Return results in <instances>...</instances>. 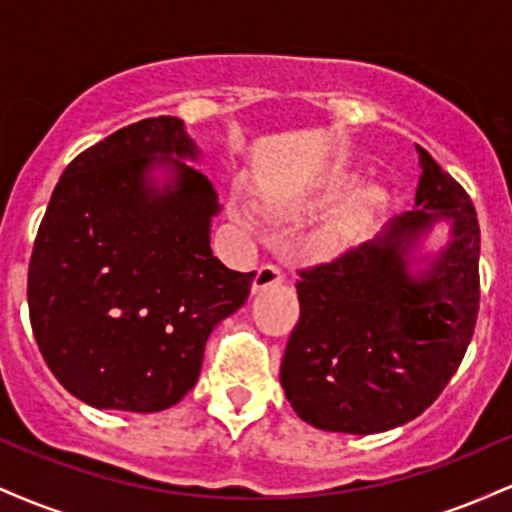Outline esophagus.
I'll use <instances>...</instances> for the list:
<instances>
[{
	"mask_svg": "<svg viewBox=\"0 0 512 512\" xmlns=\"http://www.w3.org/2000/svg\"><path fill=\"white\" fill-rule=\"evenodd\" d=\"M284 281V272H281V267H276V264H262L260 269H257V276L255 281H252V291H262V289H269V286H276Z\"/></svg>",
	"mask_w": 512,
	"mask_h": 512,
	"instance_id": "1",
	"label": "esophagus"
}]
</instances>
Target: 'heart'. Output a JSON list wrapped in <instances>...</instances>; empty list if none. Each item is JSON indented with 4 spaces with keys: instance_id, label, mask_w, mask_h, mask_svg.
Returning <instances> with one entry per match:
<instances>
[{
    "instance_id": "obj_1",
    "label": "heart",
    "mask_w": 512,
    "mask_h": 512,
    "mask_svg": "<svg viewBox=\"0 0 512 512\" xmlns=\"http://www.w3.org/2000/svg\"><path fill=\"white\" fill-rule=\"evenodd\" d=\"M344 190L342 180H327L315 195L296 204H286V207L276 209L279 216H289V219H296V216L308 214L322 204L332 202L339 192ZM385 202V190L375 182H363V185L354 187V190L346 195L342 202L334 207V211L327 216L325 223L317 228V233L310 238V250L320 257H330L334 252H339L349 243L351 238H356L363 228L373 221V216L378 214L380 207ZM240 214V211H238ZM245 219V214H240Z\"/></svg>"
}]
</instances>
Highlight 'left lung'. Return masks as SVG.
Wrapping results in <instances>:
<instances>
[{
    "label": "left lung",
    "instance_id": "1",
    "mask_svg": "<svg viewBox=\"0 0 512 512\" xmlns=\"http://www.w3.org/2000/svg\"><path fill=\"white\" fill-rule=\"evenodd\" d=\"M416 154L414 209L337 260L298 272L301 317L281 361V387L305 424L322 431L370 436L416 419L472 342L477 211L426 149L416 146ZM438 220L451 223V243L411 270L415 245Z\"/></svg>",
    "mask_w": 512,
    "mask_h": 512
}]
</instances>
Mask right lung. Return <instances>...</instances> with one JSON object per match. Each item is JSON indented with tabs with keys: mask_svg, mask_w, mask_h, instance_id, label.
I'll use <instances>...</instances> for the list:
<instances>
[{
	"mask_svg": "<svg viewBox=\"0 0 512 512\" xmlns=\"http://www.w3.org/2000/svg\"><path fill=\"white\" fill-rule=\"evenodd\" d=\"M180 158L199 151L178 117L117 129L69 163L40 221L28 267L35 342L64 390L96 409L178 404L211 330L250 296L255 272L211 252L214 185ZM154 167L171 173L163 188Z\"/></svg>",
	"mask_w": 512,
	"mask_h": 512,
	"instance_id": "right-lung-1",
	"label": "right lung"
}]
</instances>
